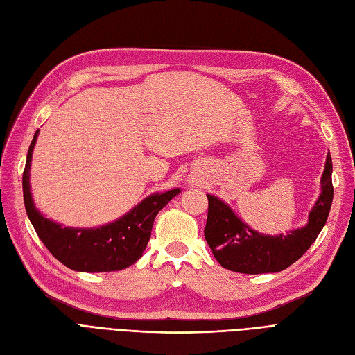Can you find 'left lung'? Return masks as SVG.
<instances>
[{
    "mask_svg": "<svg viewBox=\"0 0 355 355\" xmlns=\"http://www.w3.org/2000/svg\"><path fill=\"white\" fill-rule=\"evenodd\" d=\"M331 157L327 154L320 196L309 210L305 227L286 234H262L240 219L227 202L207 194L209 214L204 237L216 261L234 272L270 274L280 272L302 256L326 225L333 200Z\"/></svg>",
    "mask_w": 355,
    "mask_h": 355,
    "instance_id": "obj_1",
    "label": "left lung"
}]
</instances>
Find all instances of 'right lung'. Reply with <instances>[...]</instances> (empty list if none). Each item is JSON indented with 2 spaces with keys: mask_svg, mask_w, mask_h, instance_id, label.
I'll return each mask as SVG.
<instances>
[{
  "mask_svg": "<svg viewBox=\"0 0 355 355\" xmlns=\"http://www.w3.org/2000/svg\"><path fill=\"white\" fill-rule=\"evenodd\" d=\"M40 130L35 132L26 155L24 170V201L28 218L40 240L59 262L78 272H111L133 265L151 239L154 219L171 198L180 194L179 188L155 192L118 218L98 228L63 227L46 218L31 194V161Z\"/></svg>",
  "mask_w": 355,
  "mask_h": 355,
  "instance_id": "1",
  "label": "right lung"
}]
</instances>
